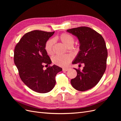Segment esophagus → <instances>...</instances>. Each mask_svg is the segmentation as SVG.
<instances>
[{"label":"esophagus","mask_w":121,"mask_h":121,"mask_svg":"<svg viewBox=\"0 0 121 121\" xmlns=\"http://www.w3.org/2000/svg\"><path fill=\"white\" fill-rule=\"evenodd\" d=\"M69 69V68H64L63 69V71H68Z\"/></svg>","instance_id":"34e87169"}]
</instances>
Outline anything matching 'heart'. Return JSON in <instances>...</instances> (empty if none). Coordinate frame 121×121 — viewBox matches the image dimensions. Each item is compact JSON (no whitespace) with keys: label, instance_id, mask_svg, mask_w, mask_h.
<instances>
[{"label":"heart","instance_id":"1","mask_svg":"<svg viewBox=\"0 0 121 121\" xmlns=\"http://www.w3.org/2000/svg\"><path fill=\"white\" fill-rule=\"evenodd\" d=\"M58 38L60 41L67 47H73L75 42V39L73 36L68 33H63L61 34ZM55 40L54 39H50L47 40L45 44V50L46 52L50 55L53 52V47L54 44ZM72 60L70 56H56L52 57V62L55 64L60 67H65L68 65L69 62Z\"/></svg>","mask_w":121,"mask_h":121}]
</instances>
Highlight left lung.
Here are the masks:
<instances>
[{"mask_svg": "<svg viewBox=\"0 0 121 121\" xmlns=\"http://www.w3.org/2000/svg\"><path fill=\"white\" fill-rule=\"evenodd\" d=\"M67 32L76 36L80 44V50L72 64L85 65L81 71L75 69L77 75L71 80V83L78 91L90 89L99 82L105 71L108 51L104 40L89 27L73 28Z\"/></svg>", "mask_w": 121, "mask_h": 121, "instance_id": "left-lung-1", "label": "left lung"}]
</instances>
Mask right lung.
<instances>
[{"label": "right lung", "instance_id": "obj_1", "mask_svg": "<svg viewBox=\"0 0 121 121\" xmlns=\"http://www.w3.org/2000/svg\"><path fill=\"white\" fill-rule=\"evenodd\" d=\"M54 32L34 30L25 34L16 45L14 62L20 78L26 85L36 92L45 93L56 85L55 76L62 71L53 65L43 69V64H52L45 50V44Z\"/></svg>", "mask_w": 121, "mask_h": 121}]
</instances>
